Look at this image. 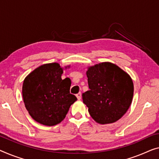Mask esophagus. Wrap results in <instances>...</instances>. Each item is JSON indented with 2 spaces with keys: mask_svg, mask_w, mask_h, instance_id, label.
<instances>
[{
  "mask_svg": "<svg viewBox=\"0 0 159 159\" xmlns=\"http://www.w3.org/2000/svg\"><path fill=\"white\" fill-rule=\"evenodd\" d=\"M76 97L78 100H80V98H81V93H79L78 94H76Z\"/></svg>",
  "mask_w": 159,
  "mask_h": 159,
  "instance_id": "esophagus-1",
  "label": "esophagus"
}]
</instances>
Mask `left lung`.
<instances>
[{"label": "left lung", "instance_id": "left-lung-1", "mask_svg": "<svg viewBox=\"0 0 159 159\" xmlns=\"http://www.w3.org/2000/svg\"><path fill=\"white\" fill-rule=\"evenodd\" d=\"M89 91L82 94L93 119L100 124L119 120L131 106L134 84L130 75L109 62L89 67L86 71Z\"/></svg>", "mask_w": 159, "mask_h": 159}]
</instances>
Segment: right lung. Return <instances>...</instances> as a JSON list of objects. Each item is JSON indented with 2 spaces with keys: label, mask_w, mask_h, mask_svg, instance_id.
I'll return each instance as SVG.
<instances>
[{
  "label": "right lung",
  "mask_w": 159,
  "mask_h": 159,
  "mask_svg": "<svg viewBox=\"0 0 159 159\" xmlns=\"http://www.w3.org/2000/svg\"><path fill=\"white\" fill-rule=\"evenodd\" d=\"M63 70L58 63H46L23 80V102L30 116L39 124L51 126L61 123L77 100L70 93V79H61Z\"/></svg>",
  "instance_id": "1"
}]
</instances>
